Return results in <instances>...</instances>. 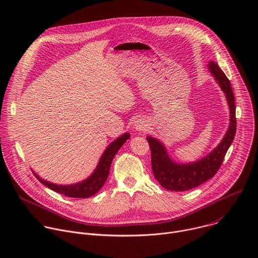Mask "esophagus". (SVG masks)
Wrapping results in <instances>:
<instances>
[{
	"mask_svg": "<svg viewBox=\"0 0 258 258\" xmlns=\"http://www.w3.org/2000/svg\"><path fill=\"white\" fill-rule=\"evenodd\" d=\"M135 128L138 132H145V131L148 130V123H147V121L142 117L138 118L135 121Z\"/></svg>",
	"mask_w": 258,
	"mask_h": 258,
	"instance_id": "34e87169",
	"label": "esophagus"
}]
</instances>
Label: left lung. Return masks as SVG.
Returning <instances> with one entry per match:
<instances>
[{"label":"left lung","instance_id":"1","mask_svg":"<svg viewBox=\"0 0 258 258\" xmlns=\"http://www.w3.org/2000/svg\"><path fill=\"white\" fill-rule=\"evenodd\" d=\"M208 68L217 84L220 86V89L226 94L231 113L230 126L222 142L212 152L196 162L187 164L173 162L168 156L165 147L158 140L152 137H147L146 139L149 143L151 150L153 174L157 181L166 190L179 192L191 190L213 177L222 165L226 153L234 141L237 130V120L235 98L231 83L216 62L210 61Z\"/></svg>","mask_w":258,"mask_h":258}]
</instances>
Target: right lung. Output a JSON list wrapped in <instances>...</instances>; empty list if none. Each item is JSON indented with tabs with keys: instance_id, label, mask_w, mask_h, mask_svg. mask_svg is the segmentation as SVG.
Here are the masks:
<instances>
[{
	"instance_id": "right-lung-1",
	"label": "right lung",
	"mask_w": 258,
	"mask_h": 258,
	"mask_svg": "<svg viewBox=\"0 0 258 258\" xmlns=\"http://www.w3.org/2000/svg\"><path fill=\"white\" fill-rule=\"evenodd\" d=\"M130 136L131 135L126 133L110 144L104 151L103 155L101 156L98 166L93 172V174H91L90 177L83 180L82 182L73 183V185L62 186V185H56V183L47 181L41 178L39 175H36L35 173L33 174L42 183H44L45 186H47L48 188H50L51 190L57 193L63 194L71 198H89L95 195L103 187L108 177L110 165H111L113 157L115 156L117 151L120 149V147L126 142V140L130 139Z\"/></svg>"
}]
</instances>
